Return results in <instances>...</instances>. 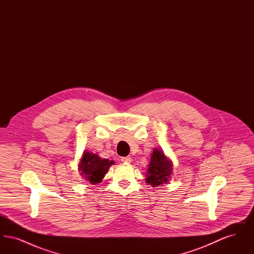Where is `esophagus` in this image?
<instances>
[{"mask_svg": "<svg viewBox=\"0 0 254 254\" xmlns=\"http://www.w3.org/2000/svg\"><path fill=\"white\" fill-rule=\"evenodd\" d=\"M121 161L123 163H130L132 160H131V157L127 156V157H122Z\"/></svg>", "mask_w": 254, "mask_h": 254, "instance_id": "esophagus-1", "label": "esophagus"}]
</instances>
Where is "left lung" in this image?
Listing matches in <instances>:
<instances>
[{
	"label": "left lung",
	"mask_w": 254,
	"mask_h": 254,
	"mask_svg": "<svg viewBox=\"0 0 254 254\" xmlns=\"http://www.w3.org/2000/svg\"><path fill=\"white\" fill-rule=\"evenodd\" d=\"M146 183L152 187L166 184L169 181V176L172 172V163L165 156L162 150L156 149L153 151L148 165Z\"/></svg>",
	"instance_id": "obj_1"
}]
</instances>
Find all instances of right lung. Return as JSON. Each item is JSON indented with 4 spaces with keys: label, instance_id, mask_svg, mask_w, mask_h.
<instances>
[{
    "label": "right lung",
    "instance_id": "add662e5",
    "mask_svg": "<svg viewBox=\"0 0 254 254\" xmlns=\"http://www.w3.org/2000/svg\"><path fill=\"white\" fill-rule=\"evenodd\" d=\"M112 164V161L109 162L107 159H101L96 154L85 152L80 162L79 169L87 181L95 185L102 181Z\"/></svg>",
    "mask_w": 254,
    "mask_h": 254
}]
</instances>
